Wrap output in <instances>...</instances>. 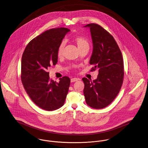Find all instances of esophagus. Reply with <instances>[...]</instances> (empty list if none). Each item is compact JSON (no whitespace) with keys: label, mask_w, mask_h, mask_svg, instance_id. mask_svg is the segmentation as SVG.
I'll return each mask as SVG.
<instances>
[{"label":"esophagus","mask_w":148,"mask_h":148,"mask_svg":"<svg viewBox=\"0 0 148 148\" xmlns=\"http://www.w3.org/2000/svg\"><path fill=\"white\" fill-rule=\"evenodd\" d=\"M78 80H79V79H78L77 78H72V79H71V82L72 83H73V82H77Z\"/></svg>","instance_id":"34e87169"}]
</instances>
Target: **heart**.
<instances>
[{
	"label": "heart",
	"mask_w": 148,
	"mask_h": 148,
	"mask_svg": "<svg viewBox=\"0 0 148 148\" xmlns=\"http://www.w3.org/2000/svg\"><path fill=\"white\" fill-rule=\"evenodd\" d=\"M74 41L77 45V47L79 49V50L85 47L89 48V42L83 37L76 36L74 38ZM65 45V42L64 41H63L60 44L58 49V52H57V54L59 57H60L62 55Z\"/></svg>",
	"instance_id": "heart-1"
}]
</instances>
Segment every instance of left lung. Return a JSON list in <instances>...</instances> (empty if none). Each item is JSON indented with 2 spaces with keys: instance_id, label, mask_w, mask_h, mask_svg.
I'll return each mask as SVG.
<instances>
[{
  "instance_id": "8db88e82",
  "label": "left lung",
  "mask_w": 148,
  "mask_h": 148,
  "mask_svg": "<svg viewBox=\"0 0 148 148\" xmlns=\"http://www.w3.org/2000/svg\"><path fill=\"white\" fill-rule=\"evenodd\" d=\"M84 27L90 29L93 51L89 64L97 68L96 79L84 77V95L86 104L95 109L109 105L120 92L124 78V62L121 52L114 38L100 25L92 23Z\"/></svg>"
}]
</instances>
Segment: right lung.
Listing matches in <instances>:
<instances>
[{
    "label": "right lung",
    "mask_w": 148,
    "mask_h": 148,
    "mask_svg": "<svg viewBox=\"0 0 148 148\" xmlns=\"http://www.w3.org/2000/svg\"><path fill=\"white\" fill-rule=\"evenodd\" d=\"M66 28L47 30L32 39L21 58V79L27 94L36 105L45 110H56L63 106L71 80L67 76L59 82L49 79L47 69L58 62V49L65 35Z\"/></svg>",
    "instance_id": "right-lung-1"
}]
</instances>
